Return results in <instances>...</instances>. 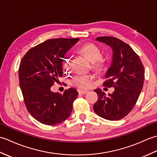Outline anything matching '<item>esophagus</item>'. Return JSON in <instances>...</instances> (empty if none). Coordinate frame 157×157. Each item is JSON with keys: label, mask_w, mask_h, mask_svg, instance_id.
Returning <instances> with one entry per match:
<instances>
[{"label": "esophagus", "mask_w": 157, "mask_h": 157, "mask_svg": "<svg viewBox=\"0 0 157 157\" xmlns=\"http://www.w3.org/2000/svg\"><path fill=\"white\" fill-rule=\"evenodd\" d=\"M78 92H79V94H85L88 92V91L87 90H79Z\"/></svg>", "instance_id": "obj_1"}]
</instances>
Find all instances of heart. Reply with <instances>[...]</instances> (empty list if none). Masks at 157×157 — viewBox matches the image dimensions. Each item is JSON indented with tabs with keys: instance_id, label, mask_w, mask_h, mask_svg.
<instances>
[{
	"instance_id": "b5f03b06",
	"label": "heart",
	"mask_w": 157,
	"mask_h": 157,
	"mask_svg": "<svg viewBox=\"0 0 157 157\" xmlns=\"http://www.w3.org/2000/svg\"><path fill=\"white\" fill-rule=\"evenodd\" d=\"M79 52L88 58L92 63V67L96 70H100L104 65V59L101 56V51L97 46L92 43L83 45L79 48ZM71 56H66L63 61L64 67L69 69L71 67ZM94 76L91 74H78L71 79L72 85L79 88H88L91 87Z\"/></svg>"
}]
</instances>
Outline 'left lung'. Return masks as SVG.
Segmentation results:
<instances>
[{"label":"left lung","mask_w":157,"mask_h":157,"mask_svg":"<svg viewBox=\"0 0 157 157\" xmlns=\"http://www.w3.org/2000/svg\"><path fill=\"white\" fill-rule=\"evenodd\" d=\"M96 40L105 43L113 50L112 63L105 74L103 86L114 87L115 90L106 96L101 89L94 90L98 100L93 109L102 118L119 120L131 112L140 94L144 84V65L131 46L121 40L102 36Z\"/></svg>","instance_id":"left-lung-1"}]
</instances>
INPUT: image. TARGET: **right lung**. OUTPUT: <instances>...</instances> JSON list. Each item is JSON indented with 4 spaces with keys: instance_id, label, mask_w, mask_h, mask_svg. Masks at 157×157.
Returning <instances> with one entry per match:
<instances>
[{
    "instance_id": "1",
    "label": "right lung",
    "mask_w": 157,
    "mask_h": 157,
    "mask_svg": "<svg viewBox=\"0 0 157 157\" xmlns=\"http://www.w3.org/2000/svg\"><path fill=\"white\" fill-rule=\"evenodd\" d=\"M79 40H48L29 49L20 63L19 86L25 106L33 117L43 124H59L72 112L78 91L71 88L59 94L52 92L51 88L63 75L65 53Z\"/></svg>"
}]
</instances>
